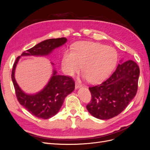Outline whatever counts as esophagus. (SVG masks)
I'll use <instances>...</instances> for the list:
<instances>
[{"mask_svg":"<svg viewBox=\"0 0 150 150\" xmlns=\"http://www.w3.org/2000/svg\"><path fill=\"white\" fill-rule=\"evenodd\" d=\"M81 86H82V85H81V84H79L78 82H76V83H75V88H76V89H78V88H81Z\"/></svg>","mask_w":150,"mask_h":150,"instance_id":"esophagus-1","label":"esophagus"}]
</instances>
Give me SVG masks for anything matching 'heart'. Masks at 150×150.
Wrapping results in <instances>:
<instances>
[{"label": "heart", "instance_id": "1", "mask_svg": "<svg viewBox=\"0 0 150 150\" xmlns=\"http://www.w3.org/2000/svg\"><path fill=\"white\" fill-rule=\"evenodd\" d=\"M117 61V54L113 47L98 42L82 41L74 45L73 51H65L62 67L65 73L73 76L83 66L84 78L97 84L108 78Z\"/></svg>", "mask_w": 150, "mask_h": 150}]
</instances>
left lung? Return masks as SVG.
I'll return each mask as SVG.
<instances>
[{
	"label": "left lung",
	"mask_w": 150,
	"mask_h": 150,
	"mask_svg": "<svg viewBox=\"0 0 150 150\" xmlns=\"http://www.w3.org/2000/svg\"><path fill=\"white\" fill-rule=\"evenodd\" d=\"M139 76V68L134 61L121 62L107 80L89 88L92 98L86 106L89 112L100 120L120 114L136 96Z\"/></svg>",
	"instance_id": "8db88e82"
}]
</instances>
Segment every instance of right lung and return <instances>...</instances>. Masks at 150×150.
Here are the masks:
<instances>
[{
  "mask_svg": "<svg viewBox=\"0 0 150 150\" xmlns=\"http://www.w3.org/2000/svg\"><path fill=\"white\" fill-rule=\"evenodd\" d=\"M66 42L67 39L65 38L47 39L24 51L21 56H48L54 49ZM20 58L21 56L17 57L13 64L11 76L18 101L32 115L39 118L46 120L56 115L65 98L75 88L73 79L57 74V71L54 69L51 79L43 89L36 94H26L21 89L15 79V70ZM52 64L54 65L53 63Z\"/></svg>",
  "mask_w": 150,
  "mask_h": 150,
  "instance_id": "add662e5",
  "label": "right lung"
}]
</instances>
